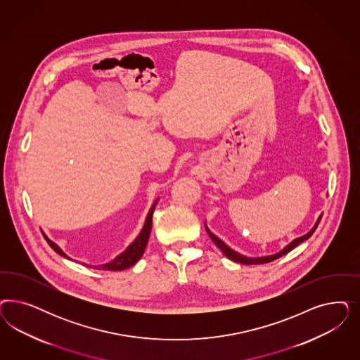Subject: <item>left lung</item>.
<instances>
[{"instance_id":"obj_1","label":"left lung","mask_w":360,"mask_h":360,"mask_svg":"<svg viewBox=\"0 0 360 360\" xmlns=\"http://www.w3.org/2000/svg\"><path fill=\"white\" fill-rule=\"evenodd\" d=\"M321 219H322V214L318 217V220L315 222V225H314L313 228H311V231L307 233V234H304V236H302V237H298V238H295L294 241H291L290 244L288 245V246H285L281 252L278 253H276V255H265V257H257V258H253V257H246V255H240V253H237L236 250H233L231 249L228 245L225 244L222 240H220L217 236H214L213 233L209 231L208 226H207V224H205V231L209 234V237H210V240L214 243V244L217 245V248L220 249L221 252L224 253V255H226L229 259H232L234 262H240V264H245V265H252V264H267V262H271V261H274V259H277L279 257H282V255H288L289 252H291L295 246H298V245L303 243V241H306V240H309L311 236H313V233L315 232V229H316V226L319 225V222H321Z\"/></svg>"}]
</instances>
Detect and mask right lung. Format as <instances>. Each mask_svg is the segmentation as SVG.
I'll return each mask as SVG.
<instances>
[{
  "mask_svg": "<svg viewBox=\"0 0 360 360\" xmlns=\"http://www.w3.org/2000/svg\"><path fill=\"white\" fill-rule=\"evenodd\" d=\"M158 201H159V198L153 201V204H152L151 209H150V212L147 214V219H146V222L143 225V229L139 233V236L135 238V241L129 245L123 253H120L117 257H115L111 262H107V264H103V265H94V266L86 265V264H83V265L84 266L94 267V269H99V270H110V271L124 270V269H128V267L134 266L141 258V255H143L144 250H146V246H147L148 238H150V233H151L152 214H153V210H155ZM45 238H46L47 244L50 245V248L56 253H58L59 255H62V257L69 259V255H65L58 245L53 243L50 238H47L46 236H45Z\"/></svg>",
  "mask_w": 360,
  "mask_h": 360,
  "instance_id": "obj_1",
  "label": "right lung"
}]
</instances>
